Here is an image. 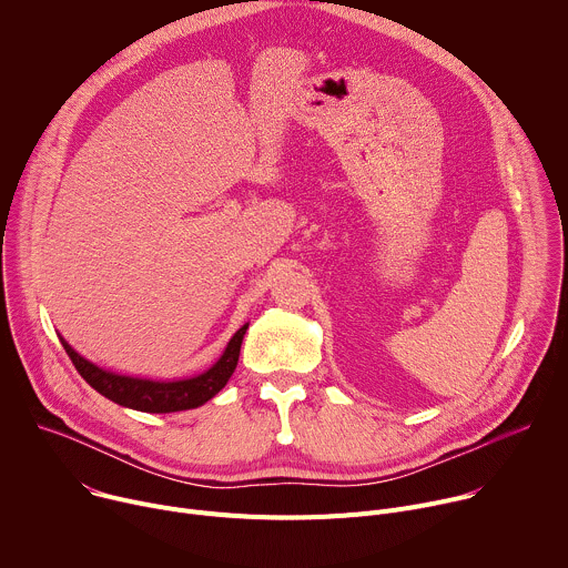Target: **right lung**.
I'll use <instances>...</instances> for the list:
<instances>
[{
  "instance_id": "1",
  "label": "right lung",
  "mask_w": 568,
  "mask_h": 568,
  "mask_svg": "<svg viewBox=\"0 0 568 568\" xmlns=\"http://www.w3.org/2000/svg\"><path fill=\"white\" fill-rule=\"evenodd\" d=\"M250 323H245L226 344L220 359L200 375L182 377V379H150L136 375H123L116 371H108L80 353H75L60 335V342L71 357L75 371L83 375V379L97 388L108 399L121 404V407L145 412V414H173L197 409L204 402H209L215 393L224 388L229 377L233 375L240 357L242 337H245Z\"/></svg>"
}]
</instances>
